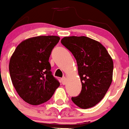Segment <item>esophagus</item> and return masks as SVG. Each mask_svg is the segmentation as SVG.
<instances>
[{"label": "esophagus", "mask_w": 129, "mask_h": 129, "mask_svg": "<svg viewBox=\"0 0 129 129\" xmlns=\"http://www.w3.org/2000/svg\"><path fill=\"white\" fill-rule=\"evenodd\" d=\"M61 82L63 85H65L67 83V78L65 77H63L62 79H61Z\"/></svg>", "instance_id": "1"}]
</instances>
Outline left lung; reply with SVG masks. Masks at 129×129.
I'll list each match as a JSON object with an SVG mask.
<instances>
[{
  "label": "left lung",
  "instance_id": "1",
  "mask_svg": "<svg viewBox=\"0 0 129 129\" xmlns=\"http://www.w3.org/2000/svg\"><path fill=\"white\" fill-rule=\"evenodd\" d=\"M61 43L76 58L82 83L80 94L72 97V101L83 109L94 106L106 95L113 81L112 58L101 43L87 37H65Z\"/></svg>",
  "mask_w": 129,
  "mask_h": 129
}]
</instances>
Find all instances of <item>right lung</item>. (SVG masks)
Wrapping results in <instances>:
<instances>
[{
  "mask_svg": "<svg viewBox=\"0 0 129 129\" xmlns=\"http://www.w3.org/2000/svg\"><path fill=\"white\" fill-rule=\"evenodd\" d=\"M57 36L31 37L20 43L10 60L11 80L19 96L31 105L51 98L60 83L53 76L48 62Z\"/></svg>",
  "mask_w": 129,
  "mask_h": 129,
  "instance_id": "1",
  "label": "right lung"
}]
</instances>
